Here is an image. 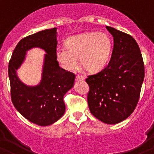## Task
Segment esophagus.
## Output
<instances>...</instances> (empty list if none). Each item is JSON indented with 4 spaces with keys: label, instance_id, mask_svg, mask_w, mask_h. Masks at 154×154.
I'll return each instance as SVG.
<instances>
[{
    "label": "esophagus",
    "instance_id": "obj_1",
    "mask_svg": "<svg viewBox=\"0 0 154 154\" xmlns=\"http://www.w3.org/2000/svg\"><path fill=\"white\" fill-rule=\"evenodd\" d=\"M75 80L76 81H82L84 80V77L82 75H77L75 77Z\"/></svg>",
    "mask_w": 154,
    "mask_h": 154
}]
</instances>
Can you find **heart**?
<instances>
[{"mask_svg":"<svg viewBox=\"0 0 154 154\" xmlns=\"http://www.w3.org/2000/svg\"><path fill=\"white\" fill-rule=\"evenodd\" d=\"M65 46L57 48L55 58L65 70L81 65L89 72L103 70L109 63L112 51V41L104 32H89L69 37Z\"/></svg>","mask_w":154,"mask_h":154,"instance_id":"heart-1","label":"heart"}]
</instances>
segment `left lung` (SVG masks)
<instances>
[{
  "label": "left lung",
  "instance_id": "obj_1",
  "mask_svg": "<svg viewBox=\"0 0 154 154\" xmlns=\"http://www.w3.org/2000/svg\"><path fill=\"white\" fill-rule=\"evenodd\" d=\"M113 37L112 56L106 67L89 75L87 99L91 113L107 124L129 117L138 103L144 79L140 49L130 35L106 26Z\"/></svg>",
  "mask_w": 154,
  "mask_h": 154
}]
</instances>
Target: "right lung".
Returning <instances> with one entry per match:
<instances>
[{
    "mask_svg": "<svg viewBox=\"0 0 154 154\" xmlns=\"http://www.w3.org/2000/svg\"><path fill=\"white\" fill-rule=\"evenodd\" d=\"M57 28H51L24 38L18 42L8 65L11 96L14 106L25 119L38 126H49L64 115L65 94L74 85L75 76L62 69L55 58ZM39 47L46 53L42 79L36 86L24 84L17 71L26 58V51Z\"/></svg>",
    "mask_w": 154,
    "mask_h": 154,
    "instance_id": "1",
    "label": "right lung"
}]
</instances>
